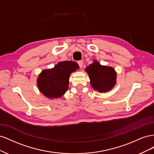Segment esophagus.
Instances as JSON below:
<instances>
[{"label":"esophagus","instance_id":"1","mask_svg":"<svg viewBox=\"0 0 154 154\" xmlns=\"http://www.w3.org/2000/svg\"><path fill=\"white\" fill-rule=\"evenodd\" d=\"M78 63L79 66H80V68H82V67H83V62L82 60H80V61H78Z\"/></svg>","mask_w":154,"mask_h":154}]
</instances>
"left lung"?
<instances>
[{
	"mask_svg": "<svg viewBox=\"0 0 154 154\" xmlns=\"http://www.w3.org/2000/svg\"><path fill=\"white\" fill-rule=\"evenodd\" d=\"M85 71L89 76L92 87L101 93L110 91L116 85L117 74L112 67L101 66L94 60L85 69Z\"/></svg>",
	"mask_w": 154,
	"mask_h": 154,
	"instance_id": "8db88e82",
	"label": "left lung"
}]
</instances>
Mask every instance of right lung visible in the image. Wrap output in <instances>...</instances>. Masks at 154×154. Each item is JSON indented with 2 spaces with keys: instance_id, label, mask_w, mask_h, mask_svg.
Returning <instances> with one entry per match:
<instances>
[{
  "instance_id": "right-lung-1",
  "label": "right lung",
  "mask_w": 154,
  "mask_h": 154,
  "mask_svg": "<svg viewBox=\"0 0 154 154\" xmlns=\"http://www.w3.org/2000/svg\"><path fill=\"white\" fill-rule=\"evenodd\" d=\"M79 69L72 61L60 62L51 69L42 71L37 78L39 91L49 99L62 97L68 89L71 74Z\"/></svg>"
}]
</instances>
